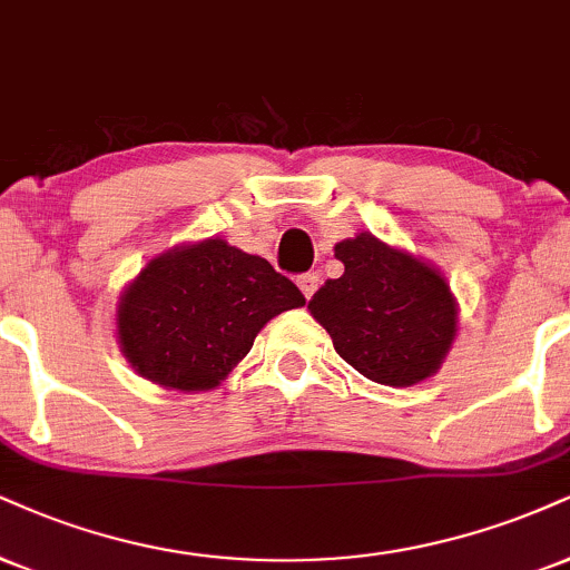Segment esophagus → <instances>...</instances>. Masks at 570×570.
<instances>
[{"mask_svg":"<svg viewBox=\"0 0 570 570\" xmlns=\"http://www.w3.org/2000/svg\"><path fill=\"white\" fill-rule=\"evenodd\" d=\"M318 284H321L318 273H303V276L297 278V286H299V289H303V294H305L307 299L313 297L315 289H318Z\"/></svg>","mask_w":570,"mask_h":570,"instance_id":"obj_1","label":"esophagus"}]
</instances>
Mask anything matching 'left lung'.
<instances>
[{"label": "left lung", "instance_id": "left-lung-1", "mask_svg": "<svg viewBox=\"0 0 570 570\" xmlns=\"http://www.w3.org/2000/svg\"><path fill=\"white\" fill-rule=\"evenodd\" d=\"M334 257L345 273L328 278L307 311L340 358L387 387L433 376L456 337V299L441 273L372 233L340 242Z\"/></svg>", "mask_w": 570, "mask_h": 570}]
</instances>
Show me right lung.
<instances>
[{
	"label": "right lung",
	"mask_w": 570,
	"mask_h": 570,
	"mask_svg": "<svg viewBox=\"0 0 570 570\" xmlns=\"http://www.w3.org/2000/svg\"><path fill=\"white\" fill-rule=\"evenodd\" d=\"M305 297L267 259L223 238L175 246L154 257L119 297L125 358L167 390H212L278 313Z\"/></svg>",
	"instance_id": "right-lung-1"
}]
</instances>
